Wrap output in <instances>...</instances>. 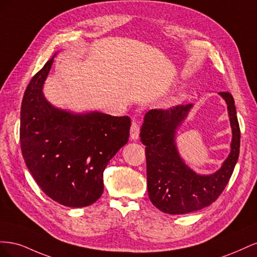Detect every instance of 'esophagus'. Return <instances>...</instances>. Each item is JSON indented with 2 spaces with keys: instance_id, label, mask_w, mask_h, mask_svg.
Segmentation results:
<instances>
[{
  "instance_id": "obj_1",
  "label": "esophagus",
  "mask_w": 257,
  "mask_h": 257,
  "mask_svg": "<svg viewBox=\"0 0 257 257\" xmlns=\"http://www.w3.org/2000/svg\"><path fill=\"white\" fill-rule=\"evenodd\" d=\"M139 131H141V127H139L138 123L136 121L132 122V125H131V138L133 139V141H137L138 137H139Z\"/></svg>"
}]
</instances>
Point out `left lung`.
<instances>
[{
  "label": "left lung",
  "mask_w": 257,
  "mask_h": 257,
  "mask_svg": "<svg viewBox=\"0 0 257 257\" xmlns=\"http://www.w3.org/2000/svg\"><path fill=\"white\" fill-rule=\"evenodd\" d=\"M219 94L226 102L231 127L230 153L211 175H198L185 164L176 146L178 127L193 104L169 109H151L145 114L141 141L146 146L148 194L162 212L185 214L211 205L227 185L239 157L240 127L235 100L228 92Z\"/></svg>",
  "instance_id": "left-lung-1"
}]
</instances>
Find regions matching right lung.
I'll list each match as a JSON object with an SVG mask.
<instances>
[{
	"mask_svg": "<svg viewBox=\"0 0 257 257\" xmlns=\"http://www.w3.org/2000/svg\"><path fill=\"white\" fill-rule=\"evenodd\" d=\"M53 57L34 75L23 95L22 157L46 195L66 207H87L102 196L103 173L127 143L131 119L98 111L74 113L51 105L43 87Z\"/></svg>",
	"mask_w": 257,
	"mask_h": 257,
	"instance_id": "obj_1",
	"label": "right lung"
}]
</instances>
